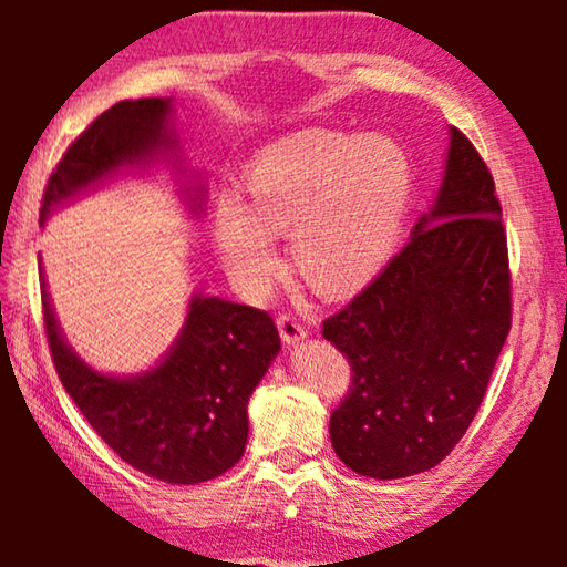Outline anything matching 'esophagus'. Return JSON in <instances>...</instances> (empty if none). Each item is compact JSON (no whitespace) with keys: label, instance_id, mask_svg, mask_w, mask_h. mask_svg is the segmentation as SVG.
Segmentation results:
<instances>
[{"label":"esophagus","instance_id":"obj_1","mask_svg":"<svg viewBox=\"0 0 567 567\" xmlns=\"http://www.w3.org/2000/svg\"><path fill=\"white\" fill-rule=\"evenodd\" d=\"M277 330H280V338L285 344H297L300 340H305L307 334L300 320L292 318V315H280V318H277Z\"/></svg>","mask_w":567,"mask_h":567}]
</instances>
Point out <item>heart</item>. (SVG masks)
<instances>
[{
    "instance_id": "b5f03b06",
    "label": "heart",
    "mask_w": 567,
    "mask_h": 567,
    "mask_svg": "<svg viewBox=\"0 0 567 567\" xmlns=\"http://www.w3.org/2000/svg\"><path fill=\"white\" fill-rule=\"evenodd\" d=\"M410 197V157L388 134L302 130L257 152L243 199L225 195L215 205L213 237L247 292H265L280 275L272 237L290 233L302 280L322 295H348L388 265Z\"/></svg>"
}]
</instances>
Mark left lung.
Returning a JSON list of instances; mask_svg holds the SVG:
<instances>
[{"label":"left lung","instance_id":"8db88e82","mask_svg":"<svg viewBox=\"0 0 567 567\" xmlns=\"http://www.w3.org/2000/svg\"><path fill=\"white\" fill-rule=\"evenodd\" d=\"M491 169L450 127L435 205L354 300L322 322L352 368L330 440L352 473L398 480L450 455L511 332V267Z\"/></svg>","mask_w":567,"mask_h":567}]
</instances>
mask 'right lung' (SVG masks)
<instances>
[{
	"label": "right lung",
	"instance_id": "1",
	"mask_svg": "<svg viewBox=\"0 0 567 567\" xmlns=\"http://www.w3.org/2000/svg\"><path fill=\"white\" fill-rule=\"evenodd\" d=\"M172 100H124L76 137L47 182L40 223L76 195L145 167L175 159ZM177 165V162H175ZM203 187H185L192 215ZM42 275V270H40ZM42 310L52 360L66 395L124 463L162 483L197 485L227 473L247 445V402L280 352L272 318L255 307L192 295L177 340L155 368L104 375L64 340L42 275Z\"/></svg>",
	"mask_w": 567,
	"mask_h": 567
}]
</instances>
